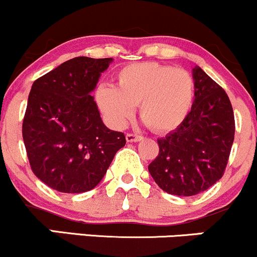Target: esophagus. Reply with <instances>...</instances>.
I'll list each match as a JSON object with an SVG mask.
<instances>
[{"instance_id":"esophagus-1","label":"esophagus","mask_w":257,"mask_h":257,"mask_svg":"<svg viewBox=\"0 0 257 257\" xmlns=\"http://www.w3.org/2000/svg\"><path fill=\"white\" fill-rule=\"evenodd\" d=\"M125 139L128 143H136V142H139V140L143 139L142 136H137V134H132V133H128L125 136Z\"/></svg>"}]
</instances>
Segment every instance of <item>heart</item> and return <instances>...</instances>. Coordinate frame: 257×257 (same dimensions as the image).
Listing matches in <instances>:
<instances>
[{"label":"heart","instance_id":"heart-1","mask_svg":"<svg viewBox=\"0 0 257 257\" xmlns=\"http://www.w3.org/2000/svg\"><path fill=\"white\" fill-rule=\"evenodd\" d=\"M194 80L183 69L158 63H138L117 72V87L99 86L96 102L108 123L121 128L139 106L142 120L156 133L176 129L193 104Z\"/></svg>","mask_w":257,"mask_h":257}]
</instances>
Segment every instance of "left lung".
Instances as JSON below:
<instances>
[{
  "mask_svg": "<svg viewBox=\"0 0 257 257\" xmlns=\"http://www.w3.org/2000/svg\"><path fill=\"white\" fill-rule=\"evenodd\" d=\"M194 101L185 120L158 139L150 175L165 192L194 196L212 187L225 171L235 120L225 91L201 69H193Z\"/></svg>",
  "mask_w": 257,
  "mask_h": 257,
  "instance_id": "obj_1",
  "label": "left lung"
}]
</instances>
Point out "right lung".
<instances>
[{
    "instance_id": "add662e5",
    "label": "right lung",
    "mask_w": 257,
    "mask_h": 257,
    "mask_svg": "<svg viewBox=\"0 0 257 257\" xmlns=\"http://www.w3.org/2000/svg\"><path fill=\"white\" fill-rule=\"evenodd\" d=\"M112 58L77 56L34 81L22 134L32 171L53 190L81 193L96 187L125 145L108 129L91 92Z\"/></svg>"
}]
</instances>
